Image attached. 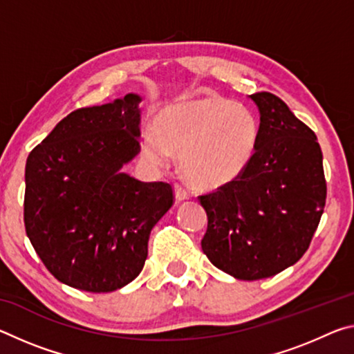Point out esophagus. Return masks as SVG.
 Returning <instances> with one entry per match:
<instances>
[{
    "label": "esophagus",
    "instance_id": "1",
    "mask_svg": "<svg viewBox=\"0 0 354 354\" xmlns=\"http://www.w3.org/2000/svg\"><path fill=\"white\" fill-rule=\"evenodd\" d=\"M175 196H176L178 201L187 200L189 198V190L183 187L181 184H175Z\"/></svg>",
    "mask_w": 354,
    "mask_h": 354
}]
</instances>
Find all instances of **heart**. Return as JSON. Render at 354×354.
Masks as SVG:
<instances>
[{
	"mask_svg": "<svg viewBox=\"0 0 354 354\" xmlns=\"http://www.w3.org/2000/svg\"><path fill=\"white\" fill-rule=\"evenodd\" d=\"M257 136L259 124L248 107L206 95L160 111L140 147L158 165L179 151V170L187 181L200 189H218L247 170Z\"/></svg>",
	"mask_w": 354,
	"mask_h": 354,
	"instance_id": "1",
	"label": "heart"
}]
</instances>
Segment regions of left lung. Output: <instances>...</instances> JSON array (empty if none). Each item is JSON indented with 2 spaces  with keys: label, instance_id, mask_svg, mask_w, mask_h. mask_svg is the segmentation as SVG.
<instances>
[{
  "label": "left lung",
  "instance_id": "obj_1",
  "mask_svg": "<svg viewBox=\"0 0 354 354\" xmlns=\"http://www.w3.org/2000/svg\"><path fill=\"white\" fill-rule=\"evenodd\" d=\"M261 113L256 149L236 181L200 195L207 214L201 248L237 279L274 277L301 259L326 201L314 131L270 92L250 95Z\"/></svg>",
  "mask_w": 354,
  "mask_h": 354
}]
</instances>
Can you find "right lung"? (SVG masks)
I'll use <instances>...</instances> for the list:
<instances>
[{"instance_id": "1", "label": "right lung", "mask_w": 354, "mask_h": 354, "mask_svg": "<svg viewBox=\"0 0 354 354\" xmlns=\"http://www.w3.org/2000/svg\"><path fill=\"white\" fill-rule=\"evenodd\" d=\"M139 95L81 107L28 156L25 227L53 277L75 289H122L142 272L153 226L175 201L167 183L122 171L140 151Z\"/></svg>"}]
</instances>
